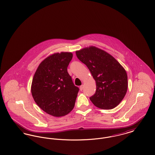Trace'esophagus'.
I'll return each instance as SVG.
<instances>
[{"label":"esophagus","instance_id":"obj_1","mask_svg":"<svg viewBox=\"0 0 155 155\" xmlns=\"http://www.w3.org/2000/svg\"><path fill=\"white\" fill-rule=\"evenodd\" d=\"M83 88H84V85H82L80 86V91H82Z\"/></svg>","mask_w":155,"mask_h":155}]
</instances>
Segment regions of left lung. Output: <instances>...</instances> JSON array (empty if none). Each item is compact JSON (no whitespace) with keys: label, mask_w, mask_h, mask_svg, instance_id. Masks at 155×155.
Here are the masks:
<instances>
[{"label":"left lung","mask_w":155,"mask_h":155,"mask_svg":"<svg viewBox=\"0 0 155 155\" xmlns=\"http://www.w3.org/2000/svg\"><path fill=\"white\" fill-rule=\"evenodd\" d=\"M96 81L95 94L90 100L98 108L112 109L124 97L128 89L124 67L109 53L91 46L75 52Z\"/></svg>","instance_id":"obj_1"}]
</instances>
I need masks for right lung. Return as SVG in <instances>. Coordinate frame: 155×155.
I'll return each mask as SVG.
<instances>
[{"instance_id":"obj_1","label":"right lung","mask_w":155,"mask_h":155,"mask_svg":"<svg viewBox=\"0 0 155 155\" xmlns=\"http://www.w3.org/2000/svg\"><path fill=\"white\" fill-rule=\"evenodd\" d=\"M73 58L71 52L55 53L38 67L31 84V93L38 106L54 117L68 114L74 108L79 88L67 72Z\"/></svg>"}]
</instances>
